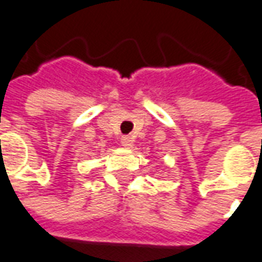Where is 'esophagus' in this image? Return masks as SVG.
Returning <instances> with one entry per match:
<instances>
[{
	"label": "esophagus",
	"mask_w": 262,
	"mask_h": 262,
	"mask_svg": "<svg viewBox=\"0 0 262 262\" xmlns=\"http://www.w3.org/2000/svg\"><path fill=\"white\" fill-rule=\"evenodd\" d=\"M120 142H122V146L130 148L132 146H133V142H135V140H133V137L130 136H123L122 139H120Z\"/></svg>",
	"instance_id": "obj_1"
}]
</instances>
